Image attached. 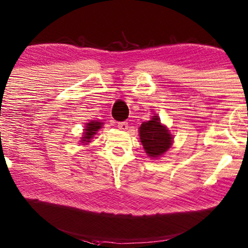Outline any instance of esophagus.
<instances>
[{
	"label": "esophagus",
	"mask_w": 248,
	"mask_h": 248,
	"mask_svg": "<svg viewBox=\"0 0 248 248\" xmlns=\"http://www.w3.org/2000/svg\"><path fill=\"white\" fill-rule=\"evenodd\" d=\"M118 128H119L120 130H127L128 123H127V121H123V123H119V124H118Z\"/></svg>",
	"instance_id": "1"
}]
</instances>
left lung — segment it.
<instances>
[{
  "label": "left lung",
  "instance_id": "left-lung-1",
  "mask_svg": "<svg viewBox=\"0 0 248 248\" xmlns=\"http://www.w3.org/2000/svg\"><path fill=\"white\" fill-rule=\"evenodd\" d=\"M139 137L146 154L152 158H157L170 148L173 136L165 125L160 124L157 116L142 123L139 127Z\"/></svg>",
  "mask_w": 248,
  "mask_h": 248
}]
</instances>
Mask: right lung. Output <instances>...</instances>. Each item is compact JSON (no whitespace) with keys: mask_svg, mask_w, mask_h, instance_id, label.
Returning a JSON list of instances; mask_svg holds the SVG:
<instances>
[{"mask_svg":"<svg viewBox=\"0 0 248 248\" xmlns=\"http://www.w3.org/2000/svg\"><path fill=\"white\" fill-rule=\"evenodd\" d=\"M102 123H100V121H90L89 124H85V129H84V132H83V137H82V142H84L86 145L88 142L91 141V139L93 138V136L96 134V131H99V129L102 128Z\"/></svg>","mask_w":248,"mask_h":248,"instance_id":"obj_1","label":"right lung"}]
</instances>
